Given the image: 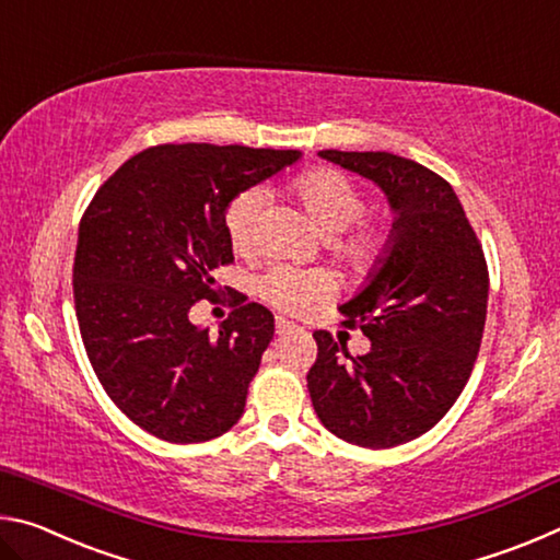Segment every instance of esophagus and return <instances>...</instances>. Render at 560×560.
Returning a JSON list of instances; mask_svg holds the SVG:
<instances>
[{
	"label": "esophagus",
	"instance_id": "esophagus-1",
	"mask_svg": "<svg viewBox=\"0 0 560 560\" xmlns=\"http://www.w3.org/2000/svg\"><path fill=\"white\" fill-rule=\"evenodd\" d=\"M299 326L293 324V320H287V318H277V334L281 336V334H291V330H296Z\"/></svg>",
	"mask_w": 560,
	"mask_h": 560
}]
</instances>
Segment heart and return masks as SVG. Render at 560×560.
I'll return each instance as SVG.
<instances>
[{"mask_svg":"<svg viewBox=\"0 0 560 560\" xmlns=\"http://www.w3.org/2000/svg\"><path fill=\"white\" fill-rule=\"evenodd\" d=\"M289 195L301 205L311 224L338 259L355 269H371L381 259L385 236L375 226L350 230L365 210V200L350 177L330 167H316L301 173L289 183ZM264 205L261 189H246L236 195L224 212V230L236 254H246L254 244V224ZM257 291L264 301L289 314H299L308 303L330 296L334 279L326 271H296L289 267H273L257 281Z\"/></svg>","mask_w":560,"mask_h":560,"instance_id":"b5f03b06","label":"heart"}]
</instances>
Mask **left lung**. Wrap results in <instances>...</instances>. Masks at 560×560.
<instances>
[{"instance_id":"left-lung-1","label":"left lung","mask_w":560,"mask_h":560,"mask_svg":"<svg viewBox=\"0 0 560 560\" xmlns=\"http://www.w3.org/2000/svg\"><path fill=\"white\" fill-rule=\"evenodd\" d=\"M318 155L381 187L393 230L363 289L340 306L371 350L353 358L316 330L311 402L336 438L397 447L432 430L469 381L487 320L485 252L452 185L432 170L393 153Z\"/></svg>"}]
</instances>
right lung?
I'll list each match as a JSON object with an SVG mask.
<instances>
[{
    "label": "right lung",
    "instance_id": "right-lung-1",
    "mask_svg": "<svg viewBox=\"0 0 560 560\" xmlns=\"http://www.w3.org/2000/svg\"><path fill=\"white\" fill-rule=\"evenodd\" d=\"M301 150L155 145L126 160L79 226L73 301L103 390L138 428L175 444L232 430L273 338V316L242 303L210 336L189 320L234 261L224 212Z\"/></svg>",
    "mask_w": 560,
    "mask_h": 560
}]
</instances>
